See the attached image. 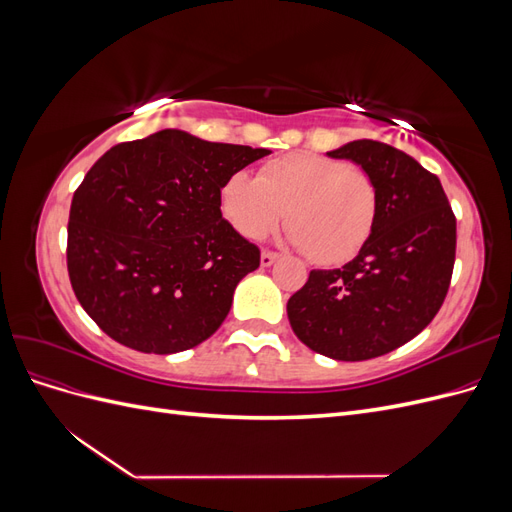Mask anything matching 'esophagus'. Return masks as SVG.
<instances>
[{
    "mask_svg": "<svg viewBox=\"0 0 512 512\" xmlns=\"http://www.w3.org/2000/svg\"><path fill=\"white\" fill-rule=\"evenodd\" d=\"M277 258H280V254H275V252L265 250V252L260 254V265H262V267H271Z\"/></svg>",
    "mask_w": 512,
    "mask_h": 512,
    "instance_id": "1",
    "label": "esophagus"
}]
</instances>
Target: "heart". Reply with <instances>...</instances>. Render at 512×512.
I'll return each mask as SVG.
<instances>
[{
    "instance_id": "1",
    "label": "heart",
    "mask_w": 512,
    "mask_h": 512,
    "mask_svg": "<svg viewBox=\"0 0 512 512\" xmlns=\"http://www.w3.org/2000/svg\"><path fill=\"white\" fill-rule=\"evenodd\" d=\"M220 209L239 235L260 239L286 218L288 243L316 265H342L359 254L376 228L378 185L363 168L320 153H288L260 168L239 170L220 192Z\"/></svg>"
}]
</instances>
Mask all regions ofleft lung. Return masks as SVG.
Here are the masks:
<instances>
[{
    "label": "left lung",
    "mask_w": 512,
    "mask_h": 512,
    "mask_svg": "<svg viewBox=\"0 0 512 512\" xmlns=\"http://www.w3.org/2000/svg\"><path fill=\"white\" fill-rule=\"evenodd\" d=\"M378 185L376 228L342 269H314L288 299L301 342L335 361H367L410 342L438 314L451 284L457 222L442 183L408 153L352 141L327 153Z\"/></svg>",
    "instance_id": "8db88e82"
}]
</instances>
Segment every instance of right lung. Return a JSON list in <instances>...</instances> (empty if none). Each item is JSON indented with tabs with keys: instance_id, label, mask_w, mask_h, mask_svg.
Returning <instances> with one entry per match:
<instances>
[{
	"instance_id": "right-lung-1",
	"label": "right lung",
	"mask_w": 512,
	"mask_h": 512,
	"mask_svg": "<svg viewBox=\"0 0 512 512\" xmlns=\"http://www.w3.org/2000/svg\"><path fill=\"white\" fill-rule=\"evenodd\" d=\"M269 149L160 130L108 149L74 192L68 275L89 318L147 354L203 344L260 250L220 209L228 177Z\"/></svg>"
}]
</instances>
